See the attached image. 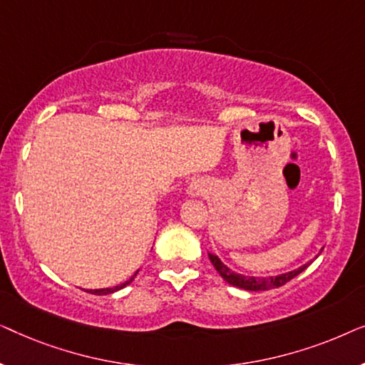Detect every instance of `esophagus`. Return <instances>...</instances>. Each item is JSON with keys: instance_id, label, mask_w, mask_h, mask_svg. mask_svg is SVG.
<instances>
[{"instance_id": "34e87169", "label": "esophagus", "mask_w": 365, "mask_h": 365, "mask_svg": "<svg viewBox=\"0 0 365 365\" xmlns=\"http://www.w3.org/2000/svg\"><path fill=\"white\" fill-rule=\"evenodd\" d=\"M191 194H194V196H197V194H199V187H196V184L191 186Z\"/></svg>"}]
</instances>
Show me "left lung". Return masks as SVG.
Wrapping results in <instances>:
<instances>
[{
	"instance_id": "left-lung-1",
	"label": "left lung",
	"mask_w": 365,
	"mask_h": 365,
	"mask_svg": "<svg viewBox=\"0 0 365 365\" xmlns=\"http://www.w3.org/2000/svg\"><path fill=\"white\" fill-rule=\"evenodd\" d=\"M317 257V256H316ZM209 259H211L212 266L216 267V271L221 274V277L224 281L231 284L234 287H239V289H246V291H269V289H274V287H281L284 284L291 281L296 276H299L304 269H306L309 264H304V266L294 269L291 272H286V274H279V276H271V277H254V276H242V274H237L229 269L226 264H224L221 259H219L216 254H211L209 252Z\"/></svg>"
}]
</instances>
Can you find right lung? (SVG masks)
Wrapping results in <instances>:
<instances>
[{
	"mask_svg": "<svg viewBox=\"0 0 365 365\" xmlns=\"http://www.w3.org/2000/svg\"><path fill=\"white\" fill-rule=\"evenodd\" d=\"M138 272L139 271H136L133 274L131 277L128 279L126 282H123V284H119V286H114V287H106V289H91V294H96V296H106V294H113V292H116V291H119V289H123V287H126V286H129V284H131L133 281H134V277L138 276Z\"/></svg>",
	"mask_w": 365,
	"mask_h": 365,
	"instance_id": "right-lung-1",
	"label": "right lung"
}]
</instances>
